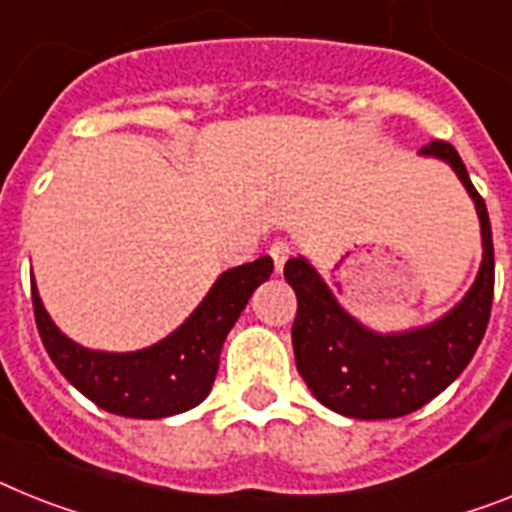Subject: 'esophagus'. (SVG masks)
Segmentation results:
<instances>
[{
	"mask_svg": "<svg viewBox=\"0 0 512 512\" xmlns=\"http://www.w3.org/2000/svg\"><path fill=\"white\" fill-rule=\"evenodd\" d=\"M269 256H272L274 269H277V274H280L282 266H285V261L290 259V246H287L285 240H274L272 246H269Z\"/></svg>",
	"mask_w": 512,
	"mask_h": 512,
	"instance_id": "obj_1",
	"label": "esophagus"
}]
</instances>
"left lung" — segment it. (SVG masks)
Masks as SVG:
<instances>
[{"mask_svg": "<svg viewBox=\"0 0 512 512\" xmlns=\"http://www.w3.org/2000/svg\"><path fill=\"white\" fill-rule=\"evenodd\" d=\"M418 156L445 162L463 183L479 217V272L450 311L421 327L377 332L342 308L306 256H293L285 264L287 285L298 295L293 324L295 366L311 395L340 416L379 421L418 411L460 377L487 332L494 293L487 204L450 143L432 141Z\"/></svg>", "mask_w": 512, "mask_h": 512, "instance_id": "1", "label": "left lung"}]
</instances>
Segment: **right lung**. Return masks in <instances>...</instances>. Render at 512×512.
<instances>
[{"label": "right lung", "mask_w": 512, "mask_h": 512, "mask_svg": "<svg viewBox=\"0 0 512 512\" xmlns=\"http://www.w3.org/2000/svg\"><path fill=\"white\" fill-rule=\"evenodd\" d=\"M269 256L222 272L170 335L141 350H94L67 337L46 311L31 274L33 314L46 353L62 377L91 403L125 418H167L204 403L217 377L227 332L243 314L248 298L269 280Z\"/></svg>", "instance_id": "obj_1"}]
</instances>
